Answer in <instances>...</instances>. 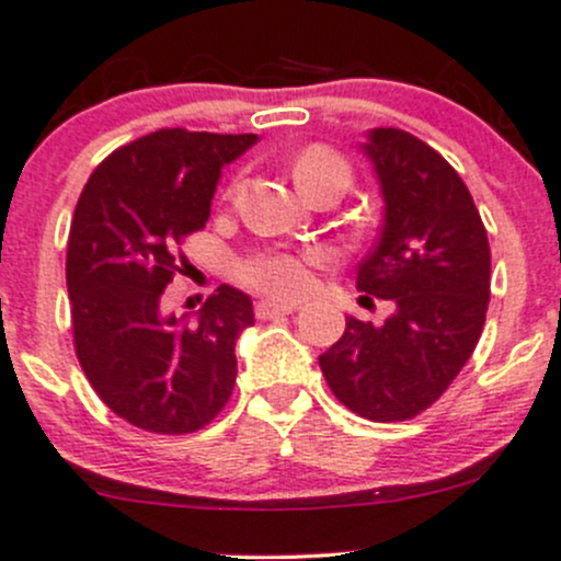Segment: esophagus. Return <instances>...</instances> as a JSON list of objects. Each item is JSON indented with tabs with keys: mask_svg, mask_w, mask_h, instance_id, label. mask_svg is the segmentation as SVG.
I'll use <instances>...</instances> for the list:
<instances>
[{
	"mask_svg": "<svg viewBox=\"0 0 561 561\" xmlns=\"http://www.w3.org/2000/svg\"><path fill=\"white\" fill-rule=\"evenodd\" d=\"M293 312H296V304L260 301L257 307H254V314H257L260 320H274V317H282V314H293Z\"/></svg>",
	"mask_w": 561,
	"mask_h": 561,
	"instance_id": "34e87169",
	"label": "esophagus"
}]
</instances>
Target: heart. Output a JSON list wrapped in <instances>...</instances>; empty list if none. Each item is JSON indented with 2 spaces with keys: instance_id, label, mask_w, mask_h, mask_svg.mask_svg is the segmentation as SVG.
I'll use <instances>...</instances> for the list:
<instances>
[{
  "instance_id": "b5f03b06",
  "label": "heart",
  "mask_w": 561,
  "mask_h": 561,
  "mask_svg": "<svg viewBox=\"0 0 561 561\" xmlns=\"http://www.w3.org/2000/svg\"><path fill=\"white\" fill-rule=\"evenodd\" d=\"M298 190L307 192L325 181L347 186L350 165L342 154L328 146H307L293 162ZM312 257L287 252V249H254L236 263V276L252 290L271 298H298L312 285Z\"/></svg>"
}]
</instances>
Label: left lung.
I'll return each mask as SVG.
<instances>
[{
  "label": "left lung",
  "instance_id": "obj_1",
  "mask_svg": "<svg viewBox=\"0 0 561 561\" xmlns=\"http://www.w3.org/2000/svg\"><path fill=\"white\" fill-rule=\"evenodd\" d=\"M360 149L380 181L386 222L355 285L393 304V314L382 325L347 317L320 369L355 415L410 421L448 390L483 333L489 236L461 175L432 146L377 127Z\"/></svg>",
  "mask_w": 561,
  "mask_h": 561
}]
</instances>
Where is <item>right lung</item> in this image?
I'll use <instances>...</instances> for the list:
<instances>
[{"instance_id":"1","label":"right lung","mask_w":561,"mask_h":561,"mask_svg":"<svg viewBox=\"0 0 561 561\" xmlns=\"http://www.w3.org/2000/svg\"><path fill=\"white\" fill-rule=\"evenodd\" d=\"M257 135L157 129L89 175L67 241V293L81 369L100 399L151 434L211 423L236 386V339L252 298L219 285L195 317L168 314L162 293L206 228L222 168Z\"/></svg>"}]
</instances>
